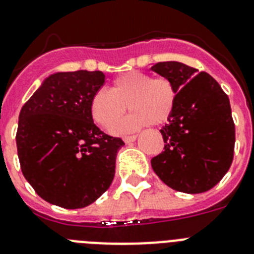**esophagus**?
Wrapping results in <instances>:
<instances>
[{"label":"esophagus","mask_w":254,"mask_h":254,"mask_svg":"<svg viewBox=\"0 0 254 254\" xmlns=\"http://www.w3.org/2000/svg\"><path fill=\"white\" fill-rule=\"evenodd\" d=\"M135 139H137V135H127V137H124V142L125 143H131Z\"/></svg>","instance_id":"esophagus-1"}]
</instances>
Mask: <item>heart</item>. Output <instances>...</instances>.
Listing matches in <instances>:
<instances>
[{
  "instance_id": "1",
  "label": "heart",
  "mask_w": 254,
  "mask_h": 254,
  "mask_svg": "<svg viewBox=\"0 0 254 254\" xmlns=\"http://www.w3.org/2000/svg\"><path fill=\"white\" fill-rule=\"evenodd\" d=\"M177 104V89L167 77H152L130 71L115 78L110 90L101 89L91 97L90 114L104 129H112L127 108L131 114L115 127V133H129L146 127L163 125Z\"/></svg>"
}]
</instances>
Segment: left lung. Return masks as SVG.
<instances>
[{
	"mask_svg": "<svg viewBox=\"0 0 254 254\" xmlns=\"http://www.w3.org/2000/svg\"><path fill=\"white\" fill-rule=\"evenodd\" d=\"M153 72L169 78L177 89L173 115L161 127L164 151L151 167L170 189L205 192L230 169L234 159L235 124L229 97L206 72L180 62H160Z\"/></svg>",
	"mask_w": 254,
	"mask_h": 254,
	"instance_id": "left-lung-1",
	"label": "left lung"
}]
</instances>
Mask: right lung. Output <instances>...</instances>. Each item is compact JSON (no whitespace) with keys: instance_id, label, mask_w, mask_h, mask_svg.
I'll return each mask as SVG.
<instances>
[{"instance_id":"1","label":"right lung","mask_w":254,"mask_h":254,"mask_svg":"<svg viewBox=\"0 0 254 254\" xmlns=\"http://www.w3.org/2000/svg\"><path fill=\"white\" fill-rule=\"evenodd\" d=\"M103 72H58L45 78L19 114L22 173L37 195L65 209L90 205L111 186L121 138L103 133L90 114Z\"/></svg>"}]
</instances>
